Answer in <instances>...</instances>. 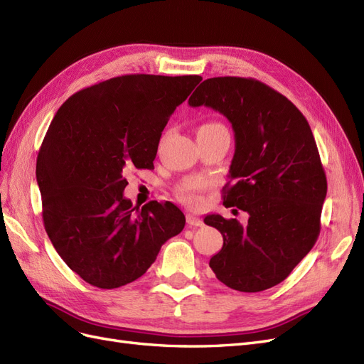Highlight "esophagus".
I'll list each match as a JSON object with an SVG mask.
<instances>
[{
    "mask_svg": "<svg viewBox=\"0 0 364 364\" xmlns=\"http://www.w3.org/2000/svg\"><path fill=\"white\" fill-rule=\"evenodd\" d=\"M186 223H188L191 228H199V226L203 225L202 218H199L194 214H186Z\"/></svg>",
    "mask_w": 364,
    "mask_h": 364,
    "instance_id": "esophagus-1",
    "label": "esophagus"
}]
</instances>
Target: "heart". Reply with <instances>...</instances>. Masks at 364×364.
<instances>
[{"mask_svg":"<svg viewBox=\"0 0 364 364\" xmlns=\"http://www.w3.org/2000/svg\"><path fill=\"white\" fill-rule=\"evenodd\" d=\"M218 129H225V126H222L220 123H206L203 126H200L199 134H205V132H211V130H218ZM205 188V183L199 182V181H190L182 183L178 188V196L179 199L183 200L185 203L188 205H197L200 202V196L199 193Z\"/></svg>","mask_w":364,"mask_h":364,"instance_id":"b5f03b06","label":"heart"}]
</instances>
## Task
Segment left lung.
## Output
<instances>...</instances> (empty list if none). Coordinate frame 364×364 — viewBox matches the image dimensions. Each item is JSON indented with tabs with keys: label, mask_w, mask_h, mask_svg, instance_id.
I'll use <instances>...</instances> for the list:
<instances>
[{
	"label": "left lung",
	"mask_w": 364,
	"mask_h": 364,
	"mask_svg": "<svg viewBox=\"0 0 364 364\" xmlns=\"http://www.w3.org/2000/svg\"><path fill=\"white\" fill-rule=\"evenodd\" d=\"M188 105L211 107L232 124L235 153L223 203L249 214L245 226L220 214L205 217L223 235L209 267L234 290H267L289 277L321 232L326 176L310 124L287 97L245 77L208 79Z\"/></svg>",
	"instance_id": "8db88e82"
}]
</instances>
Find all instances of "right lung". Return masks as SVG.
I'll use <instances>...</instances> for the list:
<instances>
[{
  "mask_svg": "<svg viewBox=\"0 0 364 364\" xmlns=\"http://www.w3.org/2000/svg\"><path fill=\"white\" fill-rule=\"evenodd\" d=\"M200 75H119L75 92L39 150L42 218L67 266L98 289H118L155 262L185 215L171 202L132 206V168H153L164 127Z\"/></svg>",
  "mask_w": 364,
  "mask_h": 364,
  "instance_id": "1",
  "label": "right lung"
}]
</instances>
